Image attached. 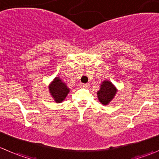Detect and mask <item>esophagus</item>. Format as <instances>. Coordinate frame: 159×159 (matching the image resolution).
<instances>
[{"mask_svg":"<svg viewBox=\"0 0 159 159\" xmlns=\"http://www.w3.org/2000/svg\"><path fill=\"white\" fill-rule=\"evenodd\" d=\"M82 86H83V88H89V83H85V84L82 85Z\"/></svg>","mask_w":159,"mask_h":159,"instance_id":"1","label":"esophagus"}]
</instances>
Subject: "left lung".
Masks as SVG:
<instances>
[{
    "instance_id": "1",
    "label": "left lung",
    "mask_w": 159,
    "mask_h": 159,
    "mask_svg": "<svg viewBox=\"0 0 159 159\" xmlns=\"http://www.w3.org/2000/svg\"><path fill=\"white\" fill-rule=\"evenodd\" d=\"M116 93L115 86L109 81H104L101 85L99 91L97 92L98 99L103 105L109 104V102L113 99Z\"/></svg>"
}]
</instances>
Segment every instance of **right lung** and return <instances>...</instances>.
I'll return each mask as SVG.
<instances>
[{"instance_id": "right-lung-1", "label": "right lung", "mask_w": 159, "mask_h": 159, "mask_svg": "<svg viewBox=\"0 0 159 159\" xmlns=\"http://www.w3.org/2000/svg\"><path fill=\"white\" fill-rule=\"evenodd\" d=\"M49 89L54 100L57 102H60L64 100L70 92L66 83H63V81L59 77L55 78L54 80L52 82L50 86H49Z\"/></svg>"}]
</instances>
